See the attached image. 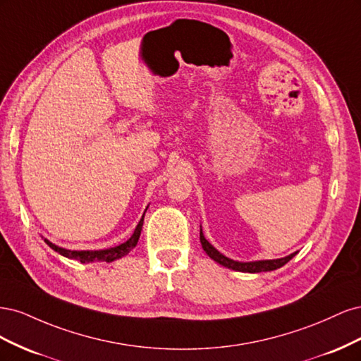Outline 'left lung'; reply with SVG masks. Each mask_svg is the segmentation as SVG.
<instances>
[{"mask_svg": "<svg viewBox=\"0 0 361 361\" xmlns=\"http://www.w3.org/2000/svg\"><path fill=\"white\" fill-rule=\"evenodd\" d=\"M200 243L203 250L206 251V255L209 256L212 260H215L216 264H220L228 269H233V271H239V272H251V274H255V272H267V271H274L277 268H281L283 265H286L288 262L298 253V251H295V253L285 256V257H280V259H267V260H253V262H238L233 260L231 257L224 256L223 253H220L203 235L202 231V226H200Z\"/></svg>", "mask_w": 361, "mask_h": 361, "instance_id": "left-lung-1", "label": "left lung"}]
</instances>
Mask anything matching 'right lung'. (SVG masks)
I'll use <instances>...</instances> for the list:
<instances>
[{
  "mask_svg": "<svg viewBox=\"0 0 361 361\" xmlns=\"http://www.w3.org/2000/svg\"><path fill=\"white\" fill-rule=\"evenodd\" d=\"M147 207H146V211H147ZM143 223H145V214H143V216H141V220L138 221L133 236H130L128 241H125L123 244H118L116 247L104 248V250H68V248H63V247L52 244L51 241H48L47 238H43V239H45V243L54 251H57L59 255L68 257V259H72V260H78V262H81V264H90V262H108V264H111V262L129 255L130 251L134 250V247L137 245L138 239H140Z\"/></svg>",
  "mask_w": 361,
  "mask_h": 361,
  "instance_id": "add662e5",
  "label": "right lung"
}]
</instances>
